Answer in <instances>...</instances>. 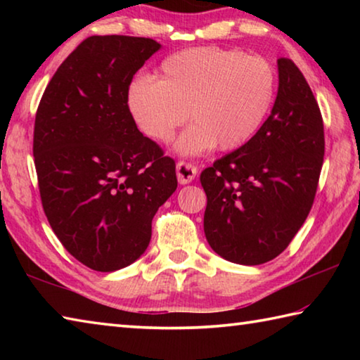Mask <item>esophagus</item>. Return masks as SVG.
<instances>
[{
	"mask_svg": "<svg viewBox=\"0 0 360 360\" xmlns=\"http://www.w3.org/2000/svg\"><path fill=\"white\" fill-rule=\"evenodd\" d=\"M197 173H198L197 167L191 162L181 160L176 163V174H178L179 184H188V182H192L195 179V176H197Z\"/></svg>",
	"mask_w": 360,
	"mask_h": 360,
	"instance_id": "34e87169",
	"label": "esophagus"
}]
</instances>
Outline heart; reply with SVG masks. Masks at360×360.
Masks as SVG:
<instances>
[{"mask_svg":"<svg viewBox=\"0 0 360 360\" xmlns=\"http://www.w3.org/2000/svg\"><path fill=\"white\" fill-rule=\"evenodd\" d=\"M278 77L264 57L240 49L193 47L167 57L158 79L138 77L127 103L146 136L168 141L187 119L182 154L235 150L257 135L276 98Z\"/></svg>","mask_w":360,"mask_h":360,"instance_id":"obj_1","label":"heart"}]
</instances>
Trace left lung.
Masks as SVG:
<instances>
[{
	"instance_id": "obj_1",
	"label": "left lung",
	"mask_w": 360,
	"mask_h": 360,
	"mask_svg": "<svg viewBox=\"0 0 360 360\" xmlns=\"http://www.w3.org/2000/svg\"><path fill=\"white\" fill-rule=\"evenodd\" d=\"M271 114L251 141L203 169V227L212 251L241 265L278 257L308 217L324 162V122L307 79L278 60Z\"/></svg>"
}]
</instances>
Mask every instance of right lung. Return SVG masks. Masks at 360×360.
Listing matches in <instances>:
<instances>
[{"label":"right lung","mask_w":360,"mask_h":360,"mask_svg":"<svg viewBox=\"0 0 360 360\" xmlns=\"http://www.w3.org/2000/svg\"><path fill=\"white\" fill-rule=\"evenodd\" d=\"M158 49L150 38L90 36L58 66L36 111L42 208L66 251L95 271L139 259L178 187L174 160L138 130L127 103L133 76Z\"/></svg>","instance_id":"1"}]
</instances>
